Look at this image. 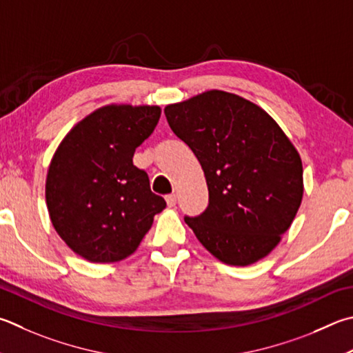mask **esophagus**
<instances>
[{
  "label": "esophagus",
  "mask_w": 353,
  "mask_h": 353,
  "mask_svg": "<svg viewBox=\"0 0 353 353\" xmlns=\"http://www.w3.org/2000/svg\"><path fill=\"white\" fill-rule=\"evenodd\" d=\"M165 199H166V203H168V207H174L176 202H177V196L174 193L168 194Z\"/></svg>",
  "instance_id": "obj_1"
}]
</instances>
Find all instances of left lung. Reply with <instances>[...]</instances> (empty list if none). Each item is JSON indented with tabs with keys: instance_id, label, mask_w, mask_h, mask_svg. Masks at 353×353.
<instances>
[{
	"instance_id": "1",
	"label": "left lung",
	"mask_w": 353,
	"mask_h": 353,
	"mask_svg": "<svg viewBox=\"0 0 353 353\" xmlns=\"http://www.w3.org/2000/svg\"><path fill=\"white\" fill-rule=\"evenodd\" d=\"M165 115L208 185L207 210L185 222L225 264L264 258L303 201V163L290 140L259 106L216 89L166 106Z\"/></svg>"
}]
</instances>
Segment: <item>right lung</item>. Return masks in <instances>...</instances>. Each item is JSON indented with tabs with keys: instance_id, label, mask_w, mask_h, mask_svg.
<instances>
[{
	"instance_id": "right-lung-1",
	"label": "right lung",
	"mask_w": 353,
	"mask_h": 353,
	"mask_svg": "<svg viewBox=\"0 0 353 353\" xmlns=\"http://www.w3.org/2000/svg\"><path fill=\"white\" fill-rule=\"evenodd\" d=\"M159 119V106H103L77 123L55 151L46 179L49 216L81 258L125 259L166 207L146 171L132 163Z\"/></svg>"
}]
</instances>
